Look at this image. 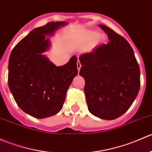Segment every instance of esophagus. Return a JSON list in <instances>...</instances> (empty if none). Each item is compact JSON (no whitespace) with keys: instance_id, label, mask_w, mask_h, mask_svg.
Listing matches in <instances>:
<instances>
[{"instance_id":"esophagus-1","label":"esophagus","mask_w":152,"mask_h":152,"mask_svg":"<svg viewBox=\"0 0 152 152\" xmlns=\"http://www.w3.org/2000/svg\"><path fill=\"white\" fill-rule=\"evenodd\" d=\"M77 68H78V71H80V68H81V63H80V62L79 61V60H78V62H77Z\"/></svg>"}]
</instances>
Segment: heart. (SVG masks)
<instances>
[{
	"label": "heart",
	"instance_id": "b5f03b06",
	"mask_svg": "<svg viewBox=\"0 0 152 152\" xmlns=\"http://www.w3.org/2000/svg\"><path fill=\"white\" fill-rule=\"evenodd\" d=\"M92 38H94L92 44H96L100 42V40L102 39V35L100 33H97V32L94 30H87L80 36H79V37L76 38L74 42L77 44H83L89 41Z\"/></svg>",
	"mask_w": 152,
	"mask_h": 152
}]
</instances>
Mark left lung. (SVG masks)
Segmentation results:
<instances>
[{
    "mask_svg": "<svg viewBox=\"0 0 152 152\" xmlns=\"http://www.w3.org/2000/svg\"><path fill=\"white\" fill-rule=\"evenodd\" d=\"M99 27L109 42L81 55L79 75L85 80L84 93L89 112L105 120L124 114L140 89V68L127 40L105 25Z\"/></svg>",
    "mask_w": 152,
    "mask_h": 152,
    "instance_id": "obj_1",
    "label": "left lung"
}]
</instances>
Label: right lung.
<instances>
[{
	"instance_id": "right-lung-1",
	"label": "right lung",
	"mask_w": 152,
	"mask_h": 152,
	"mask_svg": "<svg viewBox=\"0 0 152 152\" xmlns=\"http://www.w3.org/2000/svg\"><path fill=\"white\" fill-rule=\"evenodd\" d=\"M67 24L51 22L30 31L11 52L8 83L17 104L26 114L43 119L59 112L68 87L78 74L75 55L63 66L56 65L42 53L49 49L46 36Z\"/></svg>"
}]
</instances>
